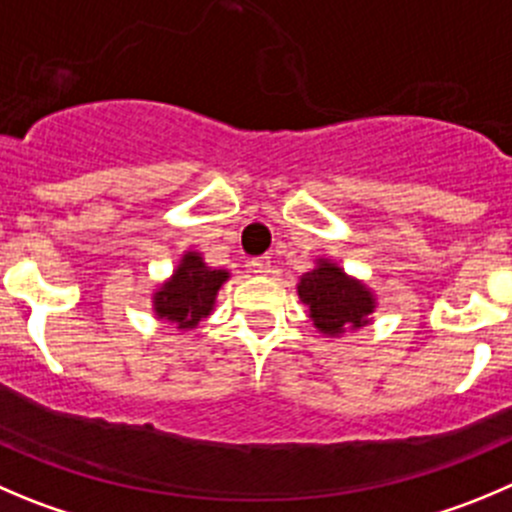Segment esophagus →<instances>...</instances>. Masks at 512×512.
<instances>
[{
  "label": "esophagus",
  "mask_w": 512,
  "mask_h": 512,
  "mask_svg": "<svg viewBox=\"0 0 512 512\" xmlns=\"http://www.w3.org/2000/svg\"><path fill=\"white\" fill-rule=\"evenodd\" d=\"M248 266L253 269V274L266 276L271 271V256H256V259H251V264Z\"/></svg>",
  "instance_id": "1"
}]
</instances>
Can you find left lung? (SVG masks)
<instances>
[{
    "label": "left lung",
    "instance_id": "8db88e82",
    "mask_svg": "<svg viewBox=\"0 0 512 512\" xmlns=\"http://www.w3.org/2000/svg\"><path fill=\"white\" fill-rule=\"evenodd\" d=\"M296 291L299 299L309 306V316L316 329L329 337H339L347 329L369 324L374 311L372 291L326 259L316 261V269L301 276Z\"/></svg>",
    "mask_w": 512,
    "mask_h": 512
}]
</instances>
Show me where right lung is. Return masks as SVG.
<instances>
[{
  "mask_svg": "<svg viewBox=\"0 0 512 512\" xmlns=\"http://www.w3.org/2000/svg\"><path fill=\"white\" fill-rule=\"evenodd\" d=\"M223 281H228V271L211 269L201 253L186 251L173 276L153 294L155 314L178 329H196L213 311Z\"/></svg>",
  "mask_w": 512,
  "mask_h": 512,
  "instance_id": "obj_1",
  "label": "right lung"
}]
</instances>
